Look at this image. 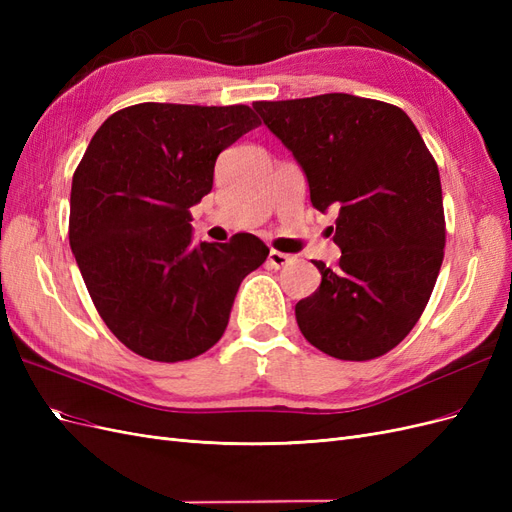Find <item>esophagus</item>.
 Instances as JSON below:
<instances>
[{
  "instance_id": "obj_1",
  "label": "esophagus",
  "mask_w": 512,
  "mask_h": 512,
  "mask_svg": "<svg viewBox=\"0 0 512 512\" xmlns=\"http://www.w3.org/2000/svg\"><path fill=\"white\" fill-rule=\"evenodd\" d=\"M290 260H292V256H290V254L277 252V250H271V252H269V265H271V267H275V269L286 267Z\"/></svg>"
}]
</instances>
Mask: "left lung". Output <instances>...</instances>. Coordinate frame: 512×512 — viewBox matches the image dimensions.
Masks as SVG:
<instances>
[{
  "label": "left lung",
  "instance_id": "8db88e82",
  "mask_svg": "<svg viewBox=\"0 0 512 512\" xmlns=\"http://www.w3.org/2000/svg\"><path fill=\"white\" fill-rule=\"evenodd\" d=\"M292 151L318 211L335 207L339 269L294 307L305 339L342 361L393 350L421 318L444 258L438 164L399 106L350 94L254 102Z\"/></svg>",
  "mask_w": 512,
  "mask_h": 512
}]
</instances>
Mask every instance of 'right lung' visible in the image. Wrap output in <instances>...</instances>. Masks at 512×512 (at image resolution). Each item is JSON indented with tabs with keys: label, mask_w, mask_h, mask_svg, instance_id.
Returning a JSON list of instances; mask_svg holds the SVG:
<instances>
[{
	"label": "right lung",
	"mask_w": 512,
	"mask_h": 512,
	"mask_svg": "<svg viewBox=\"0 0 512 512\" xmlns=\"http://www.w3.org/2000/svg\"><path fill=\"white\" fill-rule=\"evenodd\" d=\"M258 126L245 104H134L102 123L74 170L76 265L106 327L145 359L188 361L218 344L243 277L269 256L250 232L194 245L190 224L215 160Z\"/></svg>",
	"instance_id": "right-lung-1"
}]
</instances>
